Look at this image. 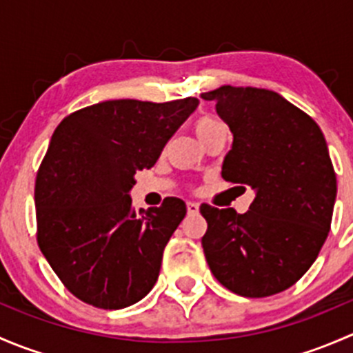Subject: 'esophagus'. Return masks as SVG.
Returning <instances> with one entry per match:
<instances>
[{"instance_id": "esophagus-1", "label": "esophagus", "mask_w": 353, "mask_h": 353, "mask_svg": "<svg viewBox=\"0 0 353 353\" xmlns=\"http://www.w3.org/2000/svg\"><path fill=\"white\" fill-rule=\"evenodd\" d=\"M186 208H188V213H198L199 205H198V203H194V201H188Z\"/></svg>"}]
</instances>
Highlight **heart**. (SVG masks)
I'll list each match as a JSON object with an SVG mask.
<instances>
[{"label": "heart", "mask_w": 353, "mask_h": 353, "mask_svg": "<svg viewBox=\"0 0 353 353\" xmlns=\"http://www.w3.org/2000/svg\"><path fill=\"white\" fill-rule=\"evenodd\" d=\"M223 126L222 123H220L219 119H215V117L212 116H203L199 117V119L196 121V124H194V131H196L198 138H201L203 134L210 133V131L216 130V128Z\"/></svg>", "instance_id": "b5f03b06"}]
</instances>
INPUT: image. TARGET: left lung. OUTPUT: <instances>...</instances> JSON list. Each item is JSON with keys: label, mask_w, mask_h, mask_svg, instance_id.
Returning a JSON list of instances; mask_svg holds the SVG:
<instances>
[{"label": "left lung", "mask_w": 353, "mask_h": 353, "mask_svg": "<svg viewBox=\"0 0 353 353\" xmlns=\"http://www.w3.org/2000/svg\"><path fill=\"white\" fill-rule=\"evenodd\" d=\"M216 102L234 143L222 177L256 198L245 213L203 203L201 239L213 276L243 297H268L294 285L318 258L331 229L336 174L323 131L276 92L223 87Z\"/></svg>", "instance_id": "1"}]
</instances>
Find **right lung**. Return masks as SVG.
Instances as JSON below:
<instances>
[{
    "label": "right lung",
    "mask_w": 353,
    "mask_h": 353,
    "mask_svg": "<svg viewBox=\"0 0 353 353\" xmlns=\"http://www.w3.org/2000/svg\"><path fill=\"white\" fill-rule=\"evenodd\" d=\"M196 97L105 101L68 114L35 177L37 244L71 294L99 309L141 301L186 203L169 196L134 212L137 170L150 169L198 108Z\"/></svg>",
    "instance_id": "add662e5"
}]
</instances>
